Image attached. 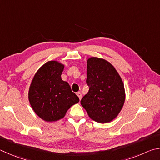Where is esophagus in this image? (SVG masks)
I'll list each match as a JSON object with an SVG mask.
<instances>
[{"label":"esophagus","instance_id":"1","mask_svg":"<svg viewBox=\"0 0 160 160\" xmlns=\"http://www.w3.org/2000/svg\"><path fill=\"white\" fill-rule=\"evenodd\" d=\"M77 95H78V97H79L80 100H81V98H82V94H81V92H77Z\"/></svg>","mask_w":160,"mask_h":160}]
</instances>
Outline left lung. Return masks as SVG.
Wrapping results in <instances>:
<instances>
[{"label": "left lung", "mask_w": 160, "mask_h": 160, "mask_svg": "<svg viewBox=\"0 0 160 160\" xmlns=\"http://www.w3.org/2000/svg\"><path fill=\"white\" fill-rule=\"evenodd\" d=\"M86 82L89 92L80 103L89 118L106 123L117 117L125 100L124 84L113 66L105 59L88 60Z\"/></svg>", "instance_id": "8db88e82"}]
</instances>
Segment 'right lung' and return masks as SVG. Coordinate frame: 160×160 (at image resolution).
<instances>
[{"label":"right lung","instance_id":"obj_1","mask_svg":"<svg viewBox=\"0 0 160 160\" xmlns=\"http://www.w3.org/2000/svg\"><path fill=\"white\" fill-rule=\"evenodd\" d=\"M63 68L62 63L50 61L39 68L31 82L28 100L34 112L45 121L63 118L68 109L80 101L61 78Z\"/></svg>","mask_w":160,"mask_h":160}]
</instances>
